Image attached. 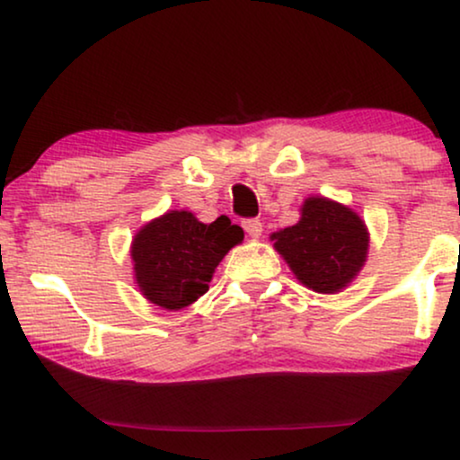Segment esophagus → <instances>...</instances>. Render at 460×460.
<instances>
[{
  "label": "esophagus",
  "mask_w": 460,
  "mask_h": 460,
  "mask_svg": "<svg viewBox=\"0 0 460 460\" xmlns=\"http://www.w3.org/2000/svg\"><path fill=\"white\" fill-rule=\"evenodd\" d=\"M242 226H243V231H246V234H248L250 237H259L261 234H263V223H261L259 218H248V220H243Z\"/></svg>",
  "instance_id": "34e87169"
}]
</instances>
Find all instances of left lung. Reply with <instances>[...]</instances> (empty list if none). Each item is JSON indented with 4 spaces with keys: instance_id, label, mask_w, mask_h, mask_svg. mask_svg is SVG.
Returning <instances> with one entry per match:
<instances>
[{
    "instance_id": "left-lung-1",
    "label": "left lung",
    "mask_w": 460,
    "mask_h": 460,
    "mask_svg": "<svg viewBox=\"0 0 460 460\" xmlns=\"http://www.w3.org/2000/svg\"><path fill=\"white\" fill-rule=\"evenodd\" d=\"M271 240L297 280L316 293L346 288L369 248L367 226L358 214L327 197H307L299 223L271 234Z\"/></svg>"
}]
</instances>
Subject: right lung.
<instances>
[{
    "instance_id": "add662e5",
    "label": "right lung",
    "mask_w": 460,
    "mask_h": 460,
    "mask_svg": "<svg viewBox=\"0 0 460 460\" xmlns=\"http://www.w3.org/2000/svg\"><path fill=\"white\" fill-rule=\"evenodd\" d=\"M242 240V226L231 225L226 217L206 225L187 210L163 214L133 237L137 287L150 304L182 310L210 288L214 270Z\"/></svg>"
}]
</instances>
